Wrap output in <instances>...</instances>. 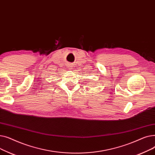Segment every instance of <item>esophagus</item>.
I'll use <instances>...</instances> for the list:
<instances>
[{
  "mask_svg": "<svg viewBox=\"0 0 155 155\" xmlns=\"http://www.w3.org/2000/svg\"><path fill=\"white\" fill-rule=\"evenodd\" d=\"M68 68H69V69H72L73 68V64H70L68 66Z\"/></svg>",
  "mask_w": 155,
  "mask_h": 155,
  "instance_id": "obj_1",
  "label": "esophagus"
}]
</instances>
